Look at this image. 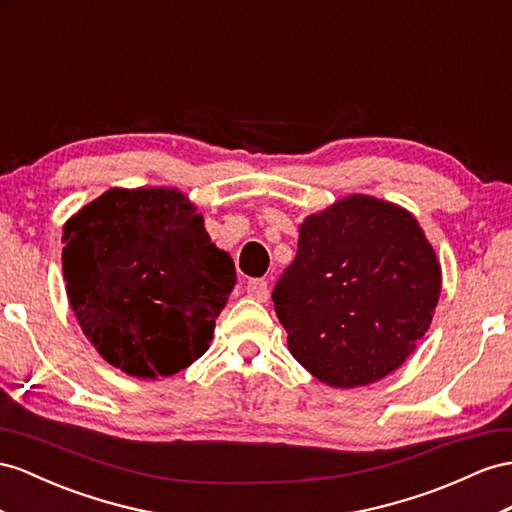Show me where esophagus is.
Instances as JSON below:
<instances>
[{"mask_svg": "<svg viewBox=\"0 0 512 512\" xmlns=\"http://www.w3.org/2000/svg\"><path fill=\"white\" fill-rule=\"evenodd\" d=\"M246 294L248 298L257 300V303H266L270 298V290H268V281L264 279H251L246 283Z\"/></svg>", "mask_w": 512, "mask_h": 512, "instance_id": "obj_1", "label": "esophagus"}]
</instances>
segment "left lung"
I'll use <instances>...</instances> for the list:
<instances>
[{
    "label": "left lung",
    "mask_w": 512,
    "mask_h": 512,
    "mask_svg": "<svg viewBox=\"0 0 512 512\" xmlns=\"http://www.w3.org/2000/svg\"><path fill=\"white\" fill-rule=\"evenodd\" d=\"M298 251L272 290L292 357L335 389L396 372L430 329L441 264L417 218L350 194L298 227Z\"/></svg>",
    "instance_id": "left-lung-1"
}]
</instances>
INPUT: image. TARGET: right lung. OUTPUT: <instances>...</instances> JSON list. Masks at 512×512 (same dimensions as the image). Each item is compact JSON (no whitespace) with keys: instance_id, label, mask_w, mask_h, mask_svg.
Wrapping results in <instances>:
<instances>
[{"instance_id":"1","label":"right lung","mask_w":512,"mask_h":512,"mask_svg":"<svg viewBox=\"0 0 512 512\" xmlns=\"http://www.w3.org/2000/svg\"><path fill=\"white\" fill-rule=\"evenodd\" d=\"M62 242L77 324L116 370L155 381L209 348L235 268L181 190L110 188L64 222Z\"/></svg>"}]
</instances>
